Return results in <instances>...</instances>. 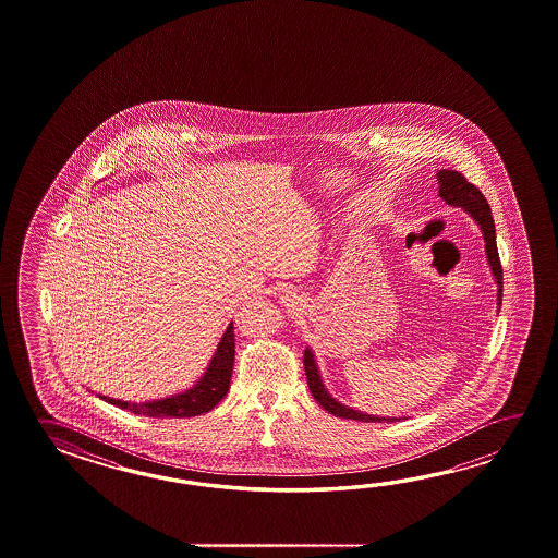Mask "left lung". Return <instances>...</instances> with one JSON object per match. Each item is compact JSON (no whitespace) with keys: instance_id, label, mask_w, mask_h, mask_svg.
I'll return each mask as SVG.
<instances>
[{"instance_id":"1","label":"left lung","mask_w":558,"mask_h":558,"mask_svg":"<svg viewBox=\"0 0 558 558\" xmlns=\"http://www.w3.org/2000/svg\"><path fill=\"white\" fill-rule=\"evenodd\" d=\"M439 178L440 190L439 195L454 207H463L464 211H469L474 221L481 226V231L485 235L486 245V259L493 269V275L498 283V305L502 301V267H500V259H498L497 238H495V221L490 215V207L486 203L485 195L481 190L473 185L469 179L464 178L463 173L459 171H449L442 169L437 173ZM303 365H305V375H307L308 391L315 397V401L329 411L331 415L341 416V418H353V421H363V423H392L399 418H385V416L365 415L353 411L344 404L337 403L329 392L325 391L323 383H320L319 371L315 365V359L311 351H305L303 355Z\"/></svg>"}]
</instances>
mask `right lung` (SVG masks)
I'll list each match as a JSON object with an SVG mask.
<instances>
[{"label":"right lung","mask_w":558,"mask_h":558,"mask_svg":"<svg viewBox=\"0 0 558 558\" xmlns=\"http://www.w3.org/2000/svg\"><path fill=\"white\" fill-rule=\"evenodd\" d=\"M233 359H235V335H233V323H229L226 335L207 367V373L195 387H191L190 391L151 401V403H128V401H116L111 397H101V399L107 403L116 404L119 409H128L135 415L154 416V418L203 415V413H209L229 391Z\"/></svg>","instance_id":"right-lung-1"}]
</instances>
